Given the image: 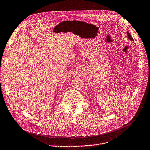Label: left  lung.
Returning a JSON list of instances; mask_svg holds the SVG:
<instances>
[{"instance_id": "8db88e82", "label": "left lung", "mask_w": 150, "mask_h": 150, "mask_svg": "<svg viewBox=\"0 0 150 150\" xmlns=\"http://www.w3.org/2000/svg\"><path fill=\"white\" fill-rule=\"evenodd\" d=\"M127 36H128V39H129V40H131V41H134V39H133V38H132V36H131V35H130V33L127 31Z\"/></svg>"}]
</instances>
